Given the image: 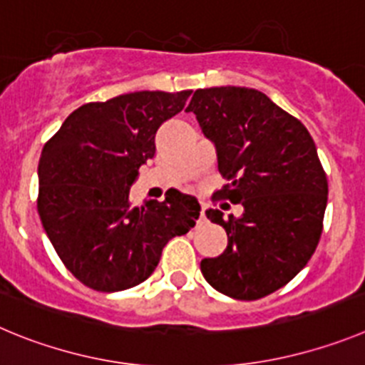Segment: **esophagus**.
Returning <instances> with one entry per match:
<instances>
[{"label":"esophagus","instance_id":"esophagus-1","mask_svg":"<svg viewBox=\"0 0 365 365\" xmlns=\"http://www.w3.org/2000/svg\"><path fill=\"white\" fill-rule=\"evenodd\" d=\"M200 218L205 220V209H202V211H200Z\"/></svg>","mask_w":365,"mask_h":365}]
</instances>
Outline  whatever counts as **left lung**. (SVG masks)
I'll use <instances>...</instances> for the list:
<instances>
[{"mask_svg": "<svg viewBox=\"0 0 365 365\" xmlns=\"http://www.w3.org/2000/svg\"><path fill=\"white\" fill-rule=\"evenodd\" d=\"M187 113L215 142L220 175L231 180L220 196L244 205L240 218L205 211L229 242L200 269L236 300L267 297L297 277L320 242L327 176L317 145L300 120L255 88H198Z\"/></svg>", "mask_w": 365, "mask_h": 365, "instance_id": "8db88e82", "label": "left lung"}]
</instances>
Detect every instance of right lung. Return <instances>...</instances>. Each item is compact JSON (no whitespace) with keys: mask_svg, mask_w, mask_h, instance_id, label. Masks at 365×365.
<instances>
[{"mask_svg":"<svg viewBox=\"0 0 365 365\" xmlns=\"http://www.w3.org/2000/svg\"><path fill=\"white\" fill-rule=\"evenodd\" d=\"M190 91L121 94L81 105L45 143L38 212L65 267L83 285L113 293L153 274L173 236L200 216L195 196L133 205L138 169L154 158L156 130L185 107Z\"/></svg>","mask_w":365,"mask_h":365,"instance_id":"obj_1","label":"right lung"}]
</instances>
